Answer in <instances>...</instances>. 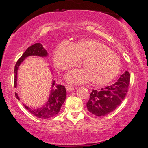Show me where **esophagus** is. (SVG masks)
<instances>
[{
  "label": "esophagus",
  "instance_id": "1",
  "mask_svg": "<svg viewBox=\"0 0 148 148\" xmlns=\"http://www.w3.org/2000/svg\"><path fill=\"white\" fill-rule=\"evenodd\" d=\"M65 88L67 91H72L74 90V87L72 86H69V85H65Z\"/></svg>",
  "mask_w": 148,
  "mask_h": 148
}]
</instances>
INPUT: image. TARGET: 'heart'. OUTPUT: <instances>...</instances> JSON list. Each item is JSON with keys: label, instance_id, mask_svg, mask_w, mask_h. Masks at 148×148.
<instances>
[{"label": "heart", "instance_id": "1", "mask_svg": "<svg viewBox=\"0 0 148 148\" xmlns=\"http://www.w3.org/2000/svg\"><path fill=\"white\" fill-rule=\"evenodd\" d=\"M54 60L62 70L79 66L83 61L84 69L73 70L67 75V79L74 84L90 81L97 85L108 84L118 75L121 66L115 53L94 40H81L75 45L64 40L56 49Z\"/></svg>", "mask_w": 148, "mask_h": 148}]
</instances>
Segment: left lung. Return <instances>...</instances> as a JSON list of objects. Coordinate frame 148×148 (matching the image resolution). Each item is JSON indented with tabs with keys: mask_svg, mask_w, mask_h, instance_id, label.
Segmentation results:
<instances>
[{
	"mask_svg": "<svg viewBox=\"0 0 148 148\" xmlns=\"http://www.w3.org/2000/svg\"><path fill=\"white\" fill-rule=\"evenodd\" d=\"M130 84V74L126 71L114 84L101 90H92L86 103L88 110L99 117L109 114L125 99Z\"/></svg>",
	"mask_w": 148,
	"mask_h": 148,
	"instance_id": "left-lung-1",
	"label": "left lung"
}]
</instances>
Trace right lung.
<instances>
[{"instance_id": "1", "label": "right lung", "mask_w": 148, "mask_h": 148, "mask_svg": "<svg viewBox=\"0 0 148 148\" xmlns=\"http://www.w3.org/2000/svg\"><path fill=\"white\" fill-rule=\"evenodd\" d=\"M47 55H48V53H47V51L45 50L41 44H34V45L28 47L15 64L14 81V88H16V85H17L16 81H17V71L18 67L21 62L24 60L25 58L30 56H38L45 57L47 56ZM55 84L56 81H53L52 89L51 90L49 100L43 106L39 108H31L27 106L26 105L23 104L25 108L31 114L40 118H49L56 115L60 111L62 103L64 102L67 92H66L65 87L64 86H62V85L56 86ZM15 96L18 99H19L17 93L15 92Z\"/></svg>"}]
</instances>
